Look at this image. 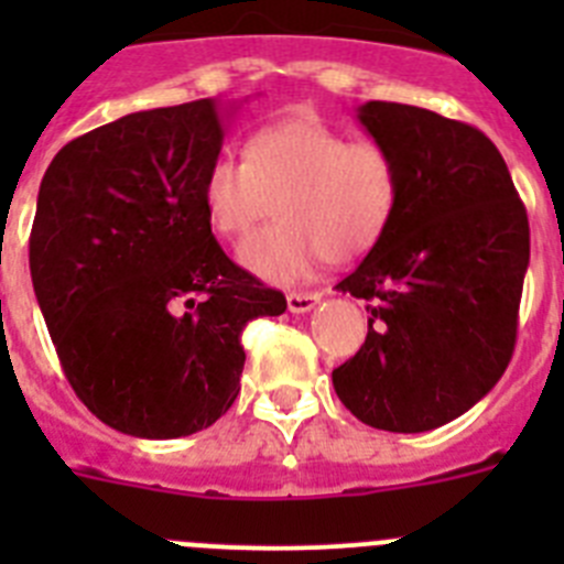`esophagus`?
I'll return each instance as SVG.
<instances>
[{"mask_svg":"<svg viewBox=\"0 0 564 564\" xmlns=\"http://www.w3.org/2000/svg\"><path fill=\"white\" fill-rule=\"evenodd\" d=\"M322 293H288V311L291 313H307L318 305Z\"/></svg>","mask_w":564,"mask_h":564,"instance_id":"obj_1","label":"esophagus"}]
</instances>
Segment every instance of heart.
Listing matches in <instances>:
<instances>
[{
  "mask_svg": "<svg viewBox=\"0 0 564 564\" xmlns=\"http://www.w3.org/2000/svg\"><path fill=\"white\" fill-rule=\"evenodd\" d=\"M200 197L220 237L242 239L276 200L279 220L253 234L239 259L257 276L293 285L322 259L350 262L378 246L401 206L395 154L313 118L259 127L246 158L217 154L203 169Z\"/></svg>",
  "mask_w": 564,
  "mask_h": 564,
  "instance_id": "obj_1",
  "label": "heart"
}]
</instances>
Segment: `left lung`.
Wrapping results in <instances>:
<instances>
[{
  "instance_id": "1",
  "label": "left lung",
  "mask_w": 564,
  "mask_h": 564,
  "mask_svg": "<svg viewBox=\"0 0 564 564\" xmlns=\"http://www.w3.org/2000/svg\"><path fill=\"white\" fill-rule=\"evenodd\" d=\"M358 121L395 154L401 206L336 285L367 299L370 327L333 387L367 426L430 432L471 410L511 361L528 214L477 127L392 101H367Z\"/></svg>"
}]
</instances>
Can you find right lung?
<instances>
[{"label":"right lung","instance_id":"1","mask_svg":"<svg viewBox=\"0 0 564 564\" xmlns=\"http://www.w3.org/2000/svg\"><path fill=\"white\" fill-rule=\"evenodd\" d=\"M214 98L123 115L69 141L42 177L30 276L69 387L134 437H183L239 392V336L285 296L214 239L203 169L223 149Z\"/></svg>","mask_w":564,"mask_h":564}]
</instances>
